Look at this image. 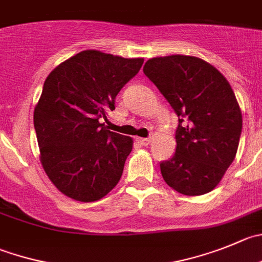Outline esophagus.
<instances>
[{
	"instance_id": "34e87169",
	"label": "esophagus",
	"mask_w": 262,
	"mask_h": 262,
	"mask_svg": "<svg viewBox=\"0 0 262 262\" xmlns=\"http://www.w3.org/2000/svg\"><path fill=\"white\" fill-rule=\"evenodd\" d=\"M138 141L139 143L141 144V145H149V143H150V139H148V138H138Z\"/></svg>"
}]
</instances>
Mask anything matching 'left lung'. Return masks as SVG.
Instances as JSON below:
<instances>
[{
	"label": "left lung",
	"mask_w": 262,
	"mask_h": 262,
	"mask_svg": "<svg viewBox=\"0 0 262 262\" xmlns=\"http://www.w3.org/2000/svg\"><path fill=\"white\" fill-rule=\"evenodd\" d=\"M143 71L179 117L176 151L161 163L163 180L184 195L213 190L235 158L242 133V112L228 79L188 55L149 59Z\"/></svg>",
	"instance_id": "left-lung-1"
}]
</instances>
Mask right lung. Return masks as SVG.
<instances>
[{
  "label": "right lung",
  "instance_id": "add662e5",
  "mask_svg": "<svg viewBox=\"0 0 262 262\" xmlns=\"http://www.w3.org/2000/svg\"><path fill=\"white\" fill-rule=\"evenodd\" d=\"M143 63L84 50L47 76L33 114L39 159L69 198L99 201L118 184L134 140L106 129L100 119L114 111L117 94Z\"/></svg>",
  "mask_w": 262,
  "mask_h": 262
}]
</instances>
